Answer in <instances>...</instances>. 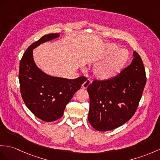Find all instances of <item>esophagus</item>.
I'll use <instances>...</instances> for the list:
<instances>
[{"label": "esophagus", "instance_id": "obj_1", "mask_svg": "<svg viewBox=\"0 0 160 160\" xmlns=\"http://www.w3.org/2000/svg\"><path fill=\"white\" fill-rule=\"evenodd\" d=\"M90 84H91L90 80H87L86 81H85L84 83H83L82 88H83V89H87V88H88Z\"/></svg>", "mask_w": 160, "mask_h": 160}]
</instances>
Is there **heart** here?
<instances>
[{
	"mask_svg": "<svg viewBox=\"0 0 160 160\" xmlns=\"http://www.w3.org/2000/svg\"><path fill=\"white\" fill-rule=\"evenodd\" d=\"M118 49V47L115 45L108 46L107 50L100 58L107 57L113 52L114 53L93 68V75L97 79L102 81L109 80L115 77L123 69L129 58V53L126 49H122L117 51Z\"/></svg>",
	"mask_w": 160,
	"mask_h": 160,
	"instance_id": "b5f03b06",
	"label": "heart"
}]
</instances>
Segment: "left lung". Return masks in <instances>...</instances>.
<instances>
[{"label":"left lung","instance_id":"1","mask_svg":"<svg viewBox=\"0 0 160 160\" xmlns=\"http://www.w3.org/2000/svg\"><path fill=\"white\" fill-rule=\"evenodd\" d=\"M147 81L139 54L134 52L132 63L109 80L93 81L88 87V120L98 131H108L129 121L135 113Z\"/></svg>","mask_w":160,"mask_h":160}]
</instances>
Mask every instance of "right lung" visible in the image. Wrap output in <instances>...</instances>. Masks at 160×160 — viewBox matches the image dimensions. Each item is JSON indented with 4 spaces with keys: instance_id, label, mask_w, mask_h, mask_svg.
<instances>
[{
    "instance_id": "add662e5",
    "label": "right lung",
    "mask_w": 160,
    "mask_h": 160,
    "mask_svg": "<svg viewBox=\"0 0 160 160\" xmlns=\"http://www.w3.org/2000/svg\"><path fill=\"white\" fill-rule=\"evenodd\" d=\"M59 37L58 33L44 35L28 47L19 62V81L22 99L37 118L46 122L62 118L67 104L87 80L83 76L75 79L52 77L35 64L32 49Z\"/></svg>"
}]
</instances>
